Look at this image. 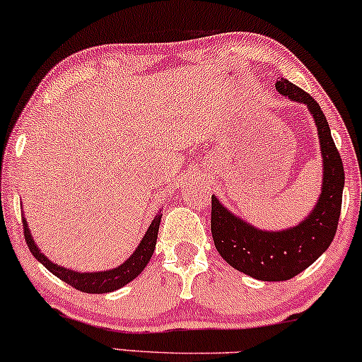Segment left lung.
I'll use <instances>...</instances> for the list:
<instances>
[{
  "label": "left lung",
  "instance_id": "obj_1",
  "mask_svg": "<svg viewBox=\"0 0 362 362\" xmlns=\"http://www.w3.org/2000/svg\"><path fill=\"white\" fill-rule=\"evenodd\" d=\"M276 89L289 100L308 105L317 126L325 177L321 198L313 213L299 226L269 233L241 221L214 196L211 198V233L216 250L228 264L261 281L294 278L329 247L337 231L344 187L342 159L321 106L286 78L276 81Z\"/></svg>",
  "mask_w": 362,
  "mask_h": 362
}]
</instances>
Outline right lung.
I'll return each instance as SVG.
<instances>
[{"mask_svg":"<svg viewBox=\"0 0 362 362\" xmlns=\"http://www.w3.org/2000/svg\"><path fill=\"white\" fill-rule=\"evenodd\" d=\"M163 213H158L154 216V219L149 224L146 234L141 239L139 246L136 247V251L131 255L128 261H124L123 264L115 267V269L105 271V273H76V271L66 269V267H61L58 264H53L43 252L36 247L35 241H33L30 229H28L26 219L23 218V229H25V239L28 247H30L31 255L36 257L37 261L43 264L46 269L51 271L56 278H59L64 283L73 286L74 289L81 291V293L89 294H103V293H111V291L123 288L124 284H128L129 281H133L141 271L146 267V264L151 259L154 247H156V239H158V229L159 223H161Z\"/></svg>","mask_w":362,"mask_h":362,"instance_id":"obj_1","label":"right lung"}]
</instances>
